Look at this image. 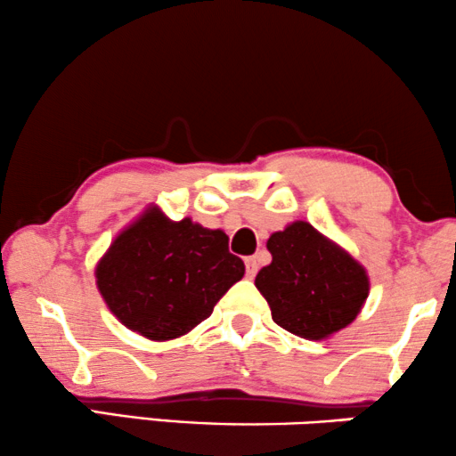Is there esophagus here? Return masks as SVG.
Segmentation results:
<instances>
[{"label":"esophagus","instance_id":"obj_1","mask_svg":"<svg viewBox=\"0 0 456 456\" xmlns=\"http://www.w3.org/2000/svg\"><path fill=\"white\" fill-rule=\"evenodd\" d=\"M244 265H247V277L253 280L256 272H259V263H256V256H247V259H244Z\"/></svg>","mask_w":456,"mask_h":456}]
</instances>
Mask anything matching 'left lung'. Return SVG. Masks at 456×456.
Listing matches in <instances>:
<instances>
[{
    "label": "left lung",
    "instance_id": "1",
    "mask_svg": "<svg viewBox=\"0 0 456 456\" xmlns=\"http://www.w3.org/2000/svg\"><path fill=\"white\" fill-rule=\"evenodd\" d=\"M272 263L255 277L272 319L286 331L322 339L347 327L368 298V275L338 244L306 222L267 240Z\"/></svg>",
    "mask_w": 456,
    "mask_h": 456
}]
</instances>
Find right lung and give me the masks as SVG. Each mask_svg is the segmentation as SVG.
<instances>
[{
  "mask_svg": "<svg viewBox=\"0 0 456 456\" xmlns=\"http://www.w3.org/2000/svg\"><path fill=\"white\" fill-rule=\"evenodd\" d=\"M244 275L222 230L189 217L170 222L158 208L125 228L96 267V283L113 314L154 341L181 338L206 321Z\"/></svg>",
  "mask_w": 456,
  "mask_h": 456,
  "instance_id": "obj_1",
  "label": "right lung"
}]
</instances>
